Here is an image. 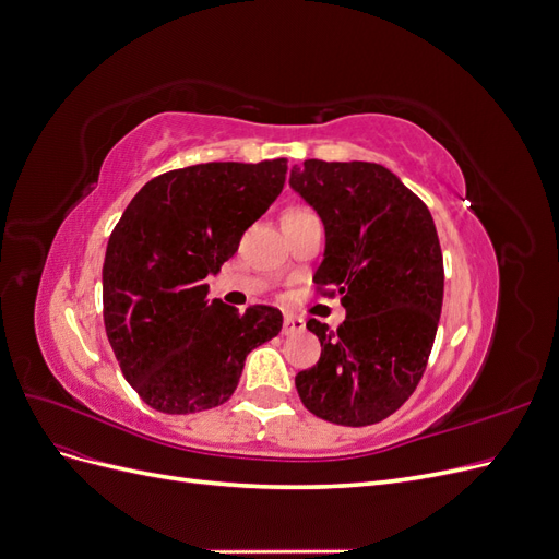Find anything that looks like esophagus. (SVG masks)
I'll use <instances>...</instances> for the list:
<instances>
[{"mask_svg":"<svg viewBox=\"0 0 559 559\" xmlns=\"http://www.w3.org/2000/svg\"><path fill=\"white\" fill-rule=\"evenodd\" d=\"M300 331H306V319L296 317V314H286L284 317V324H282V333L284 335H294V333H300Z\"/></svg>","mask_w":559,"mask_h":559,"instance_id":"1","label":"esophagus"}]
</instances>
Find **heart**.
I'll use <instances>...</instances> for the list:
<instances>
[{
	"label": "heart",
	"instance_id": "obj_1",
	"mask_svg": "<svg viewBox=\"0 0 559 559\" xmlns=\"http://www.w3.org/2000/svg\"><path fill=\"white\" fill-rule=\"evenodd\" d=\"M308 216H314L310 210H306V207H292L289 212L284 214V218H308Z\"/></svg>",
	"mask_w": 559,
	"mask_h": 559
}]
</instances>
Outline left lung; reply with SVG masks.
Segmentation results:
<instances>
[{"mask_svg": "<svg viewBox=\"0 0 559 559\" xmlns=\"http://www.w3.org/2000/svg\"><path fill=\"white\" fill-rule=\"evenodd\" d=\"M292 189L326 230L314 284L341 296L335 331L317 319L321 357L296 376L302 405L343 427L378 425L425 376L443 308V253L429 207L378 163L306 160Z\"/></svg>", "mask_w": 559, "mask_h": 559, "instance_id": "left-lung-1", "label": "left lung"}]
</instances>
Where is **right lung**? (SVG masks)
I'll list each match as a JSON object with an SVG mask.
<instances>
[{"label": "right lung", "mask_w": 559, "mask_h": 559, "mask_svg": "<svg viewBox=\"0 0 559 559\" xmlns=\"http://www.w3.org/2000/svg\"><path fill=\"white\" fill-rule=\"evenodd\" d=\"M286 158L200 163L146 181L111 233L103 265L109 345L151 408L189 415L226 403L247 354L275 337L282 312L210 300L245 230L284 189Z\"/></svg>", "instance_id": "add662e5"}]
</instances>
